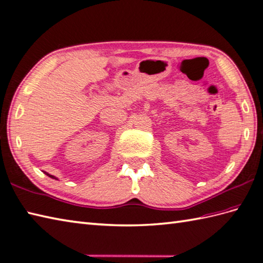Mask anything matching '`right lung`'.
<instances>
[{"instance_id":"1","label":"right lung","mask_w":263,"mask_h":263,"mask_svg":"<svg viewBox=\"0 0 263 263\" xmlns=\"http://www.w3.org/2000/svg\"><path fill=\"white\" fill-rule=\"evenodd\" d=\"M44 173H46V172H44ZM46 174H47L49 177H51V178H54V180H58V178H57L55 176H53V175H50V174H48V173H46Z\"/></svg>"}]
</instances>
